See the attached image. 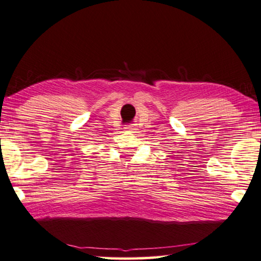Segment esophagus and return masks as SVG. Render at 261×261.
Listing matches in <instances>:
<instances>
[{
    "label": "esophagus",
    "mask_w": 261,
    "mask_h": 261,
    "mask_svg": "<svg viewBox=\"0 0 261 261\" xmlns=\"http://www.w3.org/2000/svg\"><path fill=\"white\" fill-rule=\"evenodd\" d=\"M125 129H126L127 131H134V130H136V129H135V126H134V125H126V127H125Z\"/></svg>",
    "instance_id": "1"
}]
</instances>
